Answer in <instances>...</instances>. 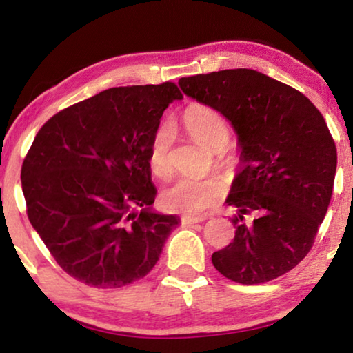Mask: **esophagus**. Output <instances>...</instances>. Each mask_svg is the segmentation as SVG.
I'll return each mask as SVG.
<instances>
[{
	"instance_id": "obj_1",
	"label": "esophagus",
	"mask_w": 353,
	"mask_h": 353,
	"mask_svg": "<svg viewBox=\"0 0 353 353\" xmlns=\"http://www.w3.org/2000/svg\"><path fill=\"white\" fill-rule=\"evenodd\" d=\"M204 216H183L181 219V225H194V223H201L204 221Z\"/></svg>"
}]
</instances>
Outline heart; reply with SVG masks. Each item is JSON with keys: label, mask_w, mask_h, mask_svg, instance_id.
Instances as JSON below:
<instances>
[{"label": "heart", "mask_w": 353, "mask_h": 353, "mask_svg": "<svg viewBox=\"0 0 353 353\" xmlns=\"http://www.w3.org/2000/svg\"><path fill=\"white\" fill-rule=\"evenodd\" d=\"M183 122L192 138L205 148H225L230 139V125L219 110L205 104H191L183 114ZM173 127L163 122L152 133L148 148L149 170L159 180H167L173 172L170 157L173 144ZM225 194V186L219 178L181 176L162 191L161 204L163 209L183 215H197L215 205Z\"/></svg>", "instance_id": "obj_1"}]
</instances>
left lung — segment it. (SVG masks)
Wrapping results in <instances>:
<instances>
[{"label": "left lung", "mask_w": 353, "mask_h": 353, "mask_svg": "<svg viewBox=\"0 0 353 353\" xmlns=\"http://www.w3.org/2000/svg\"><path fill=\"white\" fill-rule=\"evenodd\" d=\"M178 85L225 115L243 148L226 199L238 209L234 239L212 263L241 284L288 273L310 252L334 186L336 144L321 112L301 91L250 69L183 77Z\"/></svg>", "instance_id": "left-lung-1"}]
</instances>
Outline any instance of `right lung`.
Listing matches in <instances>:
<instances>
[{"label": "right lung", "instance_id": "1", "mask_svg": "<svg viewBox=\"0 0 353 353\" xmlns=\"http://www.w3.org/2000/svg\"><path fill=\"white\" fill-rule=\"evenodd\" d=\"M181 98L172 81L109 88L52 115L33 139L21 170L28 220L86 286L146 276L178 225L151 210L148 148L163 110Z\"/></svg>", "mask_w": 353, "mask_h": 353}]
</instances>
